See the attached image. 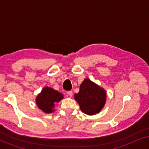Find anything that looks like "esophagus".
Returning a JSON list of instances; mask_svg holds the SVG:
<instances>
[{"instance_id":"obj_1","label":"esophagus","mask_w":149,"mask_h":149,"mask_svg":"<svg viewBox=\"0 0 149 149\" xmlns=\"http://www.w3.org/2000/svg\"><path fill=\"white\" fill-rule=\"evenodd\" d=\"M67 94H68L69 97H72V91H67Z\"/></svg>"}]
</instances>
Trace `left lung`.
Masks as SVG:
<instances>
[{"label": "left lung", "instance_id": "8db88e82", "mask_svg": "<svg viewBox=\"0 0 149 149\" xmlns=\"http://www.w3.org/2000/svg\"><path fill=\"white\" fill-rule=\"evenodd\" d=\"M74 97L81 111L87 115L99 113L107 101L105 89L87 78L81 83L79 93H75Z\"/></svg>", "mask_w": 149, "mask_h": 149}]
</instances>
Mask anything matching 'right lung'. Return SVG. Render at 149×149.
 Returning a JSON list of instances; mask_svg holds the SVG:
<instances>
[{
	"mask_svg": "<svg viewBox=\"0 0 149 149\" xmlns=\"http://www.w3.org/2000/svg\"><path fill=\"white\" fill-rule=\"evenodd\" d=\"M64 98L62 93L52 87H45L41 92L36 97V103L38 109L45 113H52L55 111V104Z\"/></svg>",
	"mask_w": 149,
	"mask_h": 149,
	"instance_id": "right-lung-1",
	"label": "right lung"
}]
</instances>
